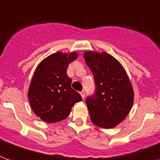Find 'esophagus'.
<instances>
[{"label": "esophagus", "instance_id": "esophagus-1", "mask_svg": "<svg viewBox=\"0 0 160 160\" xmlns=\"http://www.w3.org/2000/svg\"><path fill=\"white\" fill-rule=\"evenodd\" d=\"M80 95H81V97H82V98H85V92H84V91H82V92H80Z\"/></svg>", "mask_w": 160, "mask_h": 160}]
</instances>
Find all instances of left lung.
<instances>
[{
	"label": "left lung",
	"instance_id": "8db88e82",
	"mask_svg": "<svg viewBox=\"0 0 160 160\" xmlns=\"http://www.w3.org/2000/svg\"><path fill=\"white\" fill-rule=\"evenodd\" d=\"M84 58L96 84L95 94L86 101L91 120L102 128H113L125 119L133 105L131 80L121 63L108 53L88 51Z\"/></svg>",
	"mask_w": 160,
	"mask_h": 160
}]
</instances>
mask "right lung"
I'll list each match as a JSON object with an SVG mask.
<instances>
[{
  "label": "right lung",
  "instance_id": "add662e5",
  "mask_svg": "<svg viewBox=\"0 0 160 160\" xmlns=\"http://www.w3.org/2000/svg\"><path fill=\"white\" fill-rule=\"evenodd\" d=\"M78 53L58 52L41 61L29 85L28 98L32 110L47 123H56L69 115L72 107L82 100L71 87L72 80L67 74L68 64Z\"/></svg>",
  "mask_w": 160,
  "mask_h": 160
}]
</instances>
